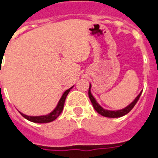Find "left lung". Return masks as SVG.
<instances>
[{
    "instance_id": "obj_1",
    "label": "left lung",
    "mask_w": 158,
    "mask_h": 158,
    "mask_svg": "<svg viewBox=\"0 0 158 158\" xmlns=\"http://www.w3.org/2000/svg\"><path fill=\"white\" fill-rule=\"evenodd\" d=\"M141 93H142V91L139 93L135 99L134 100V102H133L132 103H130L128 106H126L125 108H123V109L122 110H118V111H109V110L103 109L102 107L100 106L98 103L96 102V99L94 98V96L91 95V92H90V85H89V91H88L89 100H90V102L92 103V105L93 106H94L95 110H96V112L99 113V114H101V115H102V116L104 117H106V118H119V117L124 116L127 113H129V112L133 109V107L135 106V104L137 103V102H138V100H139V96L141 95Z\"/></svg>"
}]
</instances>
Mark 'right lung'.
Returning a JSON list of instances; mask_svg holds the SVG:
<instances>
[{
	"instance_id": "obj_1",
	"label": "right lung",
	"mask_w": 158,
	"mask_h": 158,
	"mask_svg": "<svg viewBox=\"0 0 158 158\" xmlns=\"http://www.w3.org/2000/svg\"><path fill=\"white\" fill-rule=\"evenodd\" d=\"M73 87H71L70 89H67L65 92L63 93V95L61 97V99L59 101L57 106L56 107L55 109L52 111V113H49L47 115H45V116H37V117H32V116H27L23 113H21L22 116L23 118H25L26 119H28L29 121H31L33 123H50L52 122L53 120H55L57 117L61 114L62 109H63V106H64V102H65L66 97L68 96V94L70 91V89H72Z\"/></svg>"
}]
</instances>
